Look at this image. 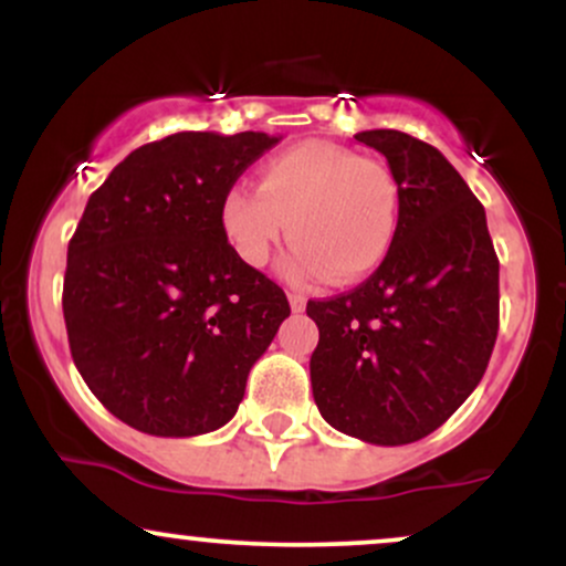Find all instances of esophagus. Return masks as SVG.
<instances>
[{
  "instance_id": "1",
  "label": "esophagus",
  "mask_w": 566,
  "mask_h": 566,
  "mask_svg": "<svg viewBox=\"0 0 566 566\" xmlns=\"http://www.w3.org/2000/svg\"><path fill=\"white\" fill-rule=\"evenodd\" d=\"M287 301H290V308L295 311V314H301V311L305 308V295H301V292H287Z\"/></svg>"
}]
</instances>
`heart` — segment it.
Returning a JSON list of instances; mask_svg holds the SVG:
<instances>
[{
    "label": "heart",
    "mask_w": 566,
    "mask_h": 566,
    "mask_svg": "<svg viewBox=\"0 0 566 566\" xmlns=\"http://www.w3.org/2000/svg\"><path fill=\"white\" fill-rule=\"evenodd\" d=\"M401 218V191L391 167L327 140H303L261 167L258 191L231 188L223 229L252 269L269 263L287 233L292 250L282 274L295 284L327 276L359 282L391 250Z\"/></svg>",
    "instance_id": "obj_1"
}]
</instances>
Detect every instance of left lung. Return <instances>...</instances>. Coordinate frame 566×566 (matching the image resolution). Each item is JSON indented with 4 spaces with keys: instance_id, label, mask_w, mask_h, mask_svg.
<instances>
[{
    "instance_id": "obj_1",
    "label": "left lung",
    "mask_w": 566,
    "mask_h": 566,
    "mask_svg": "<svg viewBox=\"0 0 566 566\" xmlns=\"http://www.w3.org/2000/svg\"><path fill=\"white\" fill-rule=\"evenodd\" d=\"M356 140L399 180V231L367 282L305 305L319 327L311 386L329 426L396 447L437 431L482 380L497 337L500 263L482 201L441 151L399 129Z\"/></svg>"
}]
</instances>
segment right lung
Here are the masks:
<instances>
[{
    "label": "right lung",
    "instance_id": "right-lung-1",
    "mask_svg": "<svg viewBox=\"0 0 566 566\" xmlns=\"http://www.w3.org/2000/svg\"><path fill=\"white\" fill-rule=\"evenodd\" d=\"M279 138L175 133L135 148L69 242L63 319L74 365L122 423L199 437L237 415L290 303L229 244L223 201Z\"/></svg>",
    "mask_w": 566,
    "mask_h": 566
}]
</instances>
